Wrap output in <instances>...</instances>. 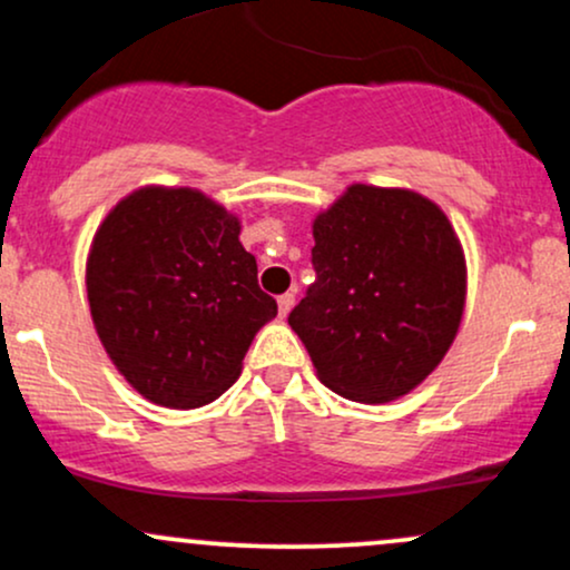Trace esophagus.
I'll list each match as a JSON object with an SVG mask.
<instances>
[{
    "label": "esophagus",
    "instance_id": "1",
    "mask_svg": "<svg viewBox=\"0 0 570 570\" xmlns=\"http://www.w3.org/2000/svg\"><path fill=\"white\" fill-rule=\"evenodd\" d=\"M292 307H294V294L292 292L281 294V297H278V313H281V316H289Z\"/></svg>",
    "mask_w": 570,
    "mask_h": 570
}]
</instances>
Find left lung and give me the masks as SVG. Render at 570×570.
<instances>
[{"mask_svg":"<svg viewBox=\"0 0 570 570\" xmlns=\"http://www.w3.org/2000/svg\"><path fill=\"white\" fill-rule=\"evenodd\" d=\"M316 281L289 313L318 381L362 404L417 389L466 305L461 240L434 200L351 185L313 219Z\"/></svg>","mask_w":570,"mask_h":570,"instance_id":"8db88e82","label":"left lung"}]
</instances>
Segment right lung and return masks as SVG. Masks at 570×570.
<instances>
[{
  "mask_svg": "<svg viewBox=\"0 0 570 570\" xmlns=\"http://www.w3.org/2000/svg\"><path fill=\"white\" fill-rule=\"evenodd\" d=\"M238 235V217L193 187H139L98 225L85 265L90 316L115 367L149 402H214L276 318Z\"/></svg>",
  "mask_w": 570,
  "mask_h": 570,
  "instance_id": "add662e5",
  "label": "right lung"
}]
</instances>
